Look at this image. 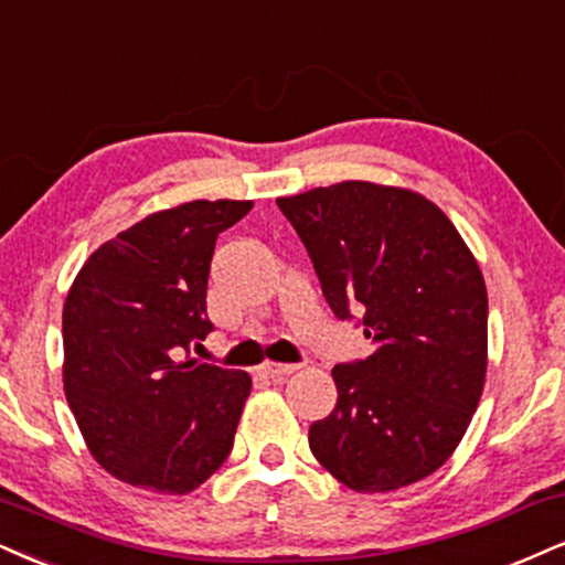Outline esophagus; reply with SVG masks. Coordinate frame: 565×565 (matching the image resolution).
Wrapping results in <instances>:
<instances>
[{"instance_id":"34e87169","label":"esophagus","mask_w":565,"mask_h":565,"mask_svg":"<svg viewBox=\"0 0 565 565\" xmlns=\"http://www.w3.org/2000/svg\"><path fill=\"white\" fill-rule=\"evenodd\" d=\"M298 369H301L298 364H264L262 372L267 374L269 380L280 382V380H285V377H290V374H296Z\"/></svg>"}]
</instances>
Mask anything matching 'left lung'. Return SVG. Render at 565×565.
I'll use <instances>...</instances> for the list:
<instances>
[{"instance_id": "8db88e82", "label": "left lung", "mask_w": 565, "mask_h": 565, "mask_svg": "<svg viewBox=\"0 0 565 565\" xmlns=\"http://www.w3.org/2000/svg\"><path fill=\"white\" fill-rule=\"evenodd\" d=\"M277 206L296 227L332 315L372 340L332 369L335 411L309 448L338 482L390 492L448 461L487 372V288L452 222L419 193L364 180Z\"/></svg>"}]
</instances>
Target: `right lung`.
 <instances>
[{
    "label": "right lung",
    "mask_w": 565,
    "mask_h": 565,
    "mask_svg": "<svg viewBox=\"0 0 565 565\" xmlns=\"http://www.w3.org/2000/svg\"><path fill=\"white\" fill-rule=\"evenodd\" d=\"M248 209L220 199L149 214L96 248L70 288L65 395L90 456L120 482L185 495L233 450L250 377L191 351L214 330V243Z\"/></svg>",
    "instance_id": "1"
}]
</instances>
